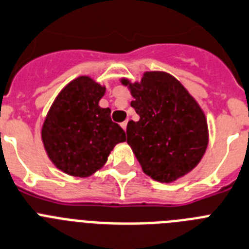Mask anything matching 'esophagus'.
I'll return each instance as SVG.
<instances>
[{
	"label": "esophagus",
	"instance_id": "esophagus-1",
	"mask_svg": "<svg viewBox=\"0 0 249 249\" xmlns=\"http://www.w3.org/2000/svg\"><path fill=\"white\" fill-rule=\"evenodd\" d=\"M120 125H122V127H123V129H124V131H126V125H127V120H125V122H123L122 124H120Z\"/></svg>",
	"mask_w": 249,
	"mask_h": 249
}]
</instances>
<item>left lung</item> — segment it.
<instances>
[{
    "mask_svg": "<svg viewBox=\"0 0 249 249\" xmlns=\"http://www.w3.org/2000/svg\"><path fill=\"white\" fill-rule=\"evenodd\" d=\"M122 84L140 118L127 123L126 142L142 172L172 183L193 170L208 146V124L196 99L164 71H146L140 83L122 79Z\"/></svg>",
    "mask_w": 249,
    "mask_h": 249,
    "instance_id": "obj_1",
    "label": "left lung"
}]
</instances>
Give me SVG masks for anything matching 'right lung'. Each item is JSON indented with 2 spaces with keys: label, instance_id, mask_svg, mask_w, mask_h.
<instances>
[{
  "label": "right lung",
  "instance_id": "right-lung-1",
  "mask_svg": "<svg viewBox=\"0 0 249 249\" xmlns=\"http://www.w3.org/2000/svg\"><path fill=\"white\" fill-rule=\"evenodd\" d=\"M105 90L91 77H76L56 96L45 118L41 138L47 157L69 176H92L114 146L126 140L110 118L111 110L99 107Z\"/></svg>",
  "mask_w": 249,
  "mask_h": 249
}]
</instances>
